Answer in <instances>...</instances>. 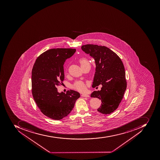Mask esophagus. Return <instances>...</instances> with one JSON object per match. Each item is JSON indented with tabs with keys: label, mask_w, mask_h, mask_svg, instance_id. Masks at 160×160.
<instances>
[{
	"label": "esophagus",
	"mask_w": 160,
	"mask_h": 160,
	"mask_svg": "<svg viewBox=\"0 0 160 160\" xmlns=\"http://www.w3.org/2000/svg\"><path fill=\"white\" fill-rule=\"evenodd\" d=\"M81 96L82 97H84V98H89V97H90L89 95L86 94H82Z\"/></svg>",
	"instance_id": "34e87169"
}]
</instances>
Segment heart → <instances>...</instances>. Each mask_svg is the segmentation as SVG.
Masks as SVG:
<instances>
[{
	"label": "heart",
	"mask_w": 160,
	"mask_h": 160,
	"mask_svg": "<svg viewBox=\"0 0 160 160\" xmlns=\"http://www.w3.org/2000/svg\"><path fill=\"white\" fill-rule=\"evenodd\" d=\"M79 62L80 63L81 66H84L88 63H90L88 61L87 59L86 58H81L80 59ZM73 88L79 92H83L86 90V86L83 82H77L75 84H74Z\"/></svg>",
	"instance_id": "b5f03b06"
}]
</instances>
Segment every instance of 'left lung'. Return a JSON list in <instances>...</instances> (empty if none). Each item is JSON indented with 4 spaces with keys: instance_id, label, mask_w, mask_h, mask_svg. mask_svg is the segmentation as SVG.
<instances>
[{
    "instance_id": "1",
    "label": "left lung",
    "mask_w": 160,
    "mask_h": 160,
    "mask_svg": "<svg viewBox=\"0 0 160 160\" xmlns=\"http://www.w3.org/2000/svg\"><path fill=\"white\" fill-rule=\"evenodd\" d=\"M81 48L95 61L92 87L102 86L100 91H93L91 97L101 100L98 112L110 114L118 108L127 87L123 64L117 54L105 46L86 44Z\"/></svg>"
}]
</instances>
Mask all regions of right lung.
Here are the masks:
<instances>
[{
    "label": "right lung",
    "mask_w": 160,
    "mask_h": 160,
    "mask_svg": "<svg viewBox=\"0 0 160 160\" xmlns=\"http://www.w3.org/2000/svg\"><path fill=\"white\" fill-rule=\"evenodd\" d=\"M76 52L75 49L54 48L37 59L32 71V92L34 100L45 116L60 120L70 113L80 97L73 90L59 92L57 87L65 78L63 65Z\"/></svg>",
    "instance_id": "right-lung-1"
}]
</instances>
